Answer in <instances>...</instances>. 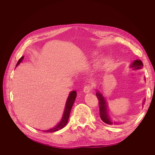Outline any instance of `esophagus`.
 Here are the masks:
<instances>
[{
	"label": "esophagus",
	"mask_w": 155,
	"mask_h": 155,
	"mask_svg": "<svg viewBox=\"0 0 155 155\" xmlns=\"http://www.w3.org/2000/svg\"><path fill=\"white\" fill-rule=\"evenodd\" d=\"M92 88H93V87H92L91 85L87 84V85H86V86L84 87V90L83 91H84V92L85 93H89V92L91 91Z\"/></svg>",
	"instance_id": "obj_1"
}]
</instances>
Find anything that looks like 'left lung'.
I'll return each instance as SVG.
<instances>
[{
  "label": "left lung",
  "mask_w": 155,
  "mask_h": 155,
  "mask_svg": "<svg viewBox=\"0 0 155 155\" xmlns=\"http://www.w3.org/2000/svg\"><path fill=\"white\" fill-rule=\"evenodd\" d=\"M143 67V64L141 61L140 60H135L133 64H131L130 67L134 68V69H140ZM96 96L98 98V101H99V113H100V117L101 120H103L104 123L108 124H117V123L112 120L111 118H110L109 115H108V107H107V101L105 100L104 97L103 96L101 93L98 91H97ZM145 102V99H144L143 104Z\"/></svg>",
  "instance_id": "8db88e82"
}]
</instances>
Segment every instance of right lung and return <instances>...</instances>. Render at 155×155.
<instances>
[{"label": "right lung", "mask_w": 155, "mask_h": 155, "mask_svg": "<svg viewBox=\"0 0 155 155\" xmlns=\"http://www.w3.org/2000/svg\"><path fill=\"white\" fill-rule=\"evenodd\" d=\"M23 58H24V57H22L21 58L19 59L18 62H17V64H16V66H18L20 63H21V61H22ZM76 97H77V92H76L75 91H71L70 94H69V95H68L67 103H66L63 116H62V118L61 122L54 128H51V129H48L47 130H44V132H47V133L55 132V131L61 130L62 128L64 127L65 125L67 124L68 123L69 115H70L71 108L72 107V105H73V104L74 103Z\"/></svg>", "instance_id": "1"}]
</instances>
